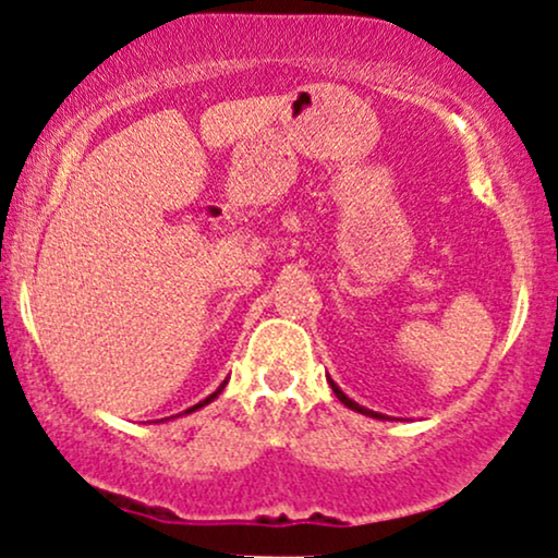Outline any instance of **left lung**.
<instances>
[{"label":"left lung","instance_id":"1","mask_svg":"<svg viewBox=\"0 0 558 558\" xmlns=\"http://www.w3.org/2000/svg\"><path fill=\"white\" fill-rule=\"evenodd\" d=\"M328 383H330L332 393H336V396H338V401H341V403H345V407H349V409H354V412H360V414H367V417H375V420H388V417H386V414H377V412H373V409H364V407H360V403H356V401H351V399H349V396H345V393H343V390H341V388H338V386H336V383H332V380H330V377H328Z\"/></svg>","mask_w":558,"mask_h":558}]
</instances>
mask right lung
I'll return each mask as SVG.
<instances>
[{
  "mask_svg": "<svg viewBox=\"0 0 558 558\" xmlns=\"http://www.w3.org/2000/svg\"><path fill=\"white\" fill-rule=\"evenodd\" d=\"M226 383H228V380H226ZM226 383H222V386H220V388H217V390H215V393H213V396H207V399H204V401H198V403H196V407H191V409H185V414H191V412H196V409H202V407H204V403H209V401H215V399H217V396H220V393H222V388H226Z\"/></svg>",
  "mask_w": 558,
  "mask_h": 558,
  "instance_id": "1",
  "label": "right lung"
}]
</instances>
